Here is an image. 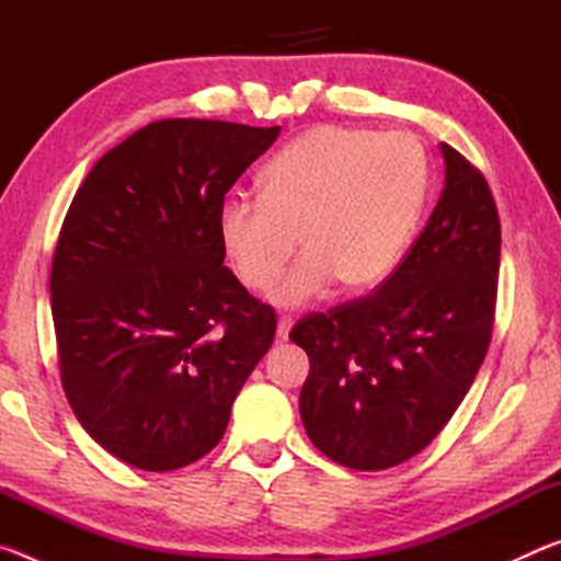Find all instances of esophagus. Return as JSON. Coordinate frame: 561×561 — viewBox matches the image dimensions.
Returning <instances> with one entry per match:
<instances>
[{
	"mask_svg": "<svg viewBox=\"0 0 561 561\" xmlns=\"http://www.w3.org/2000/svg\"><path fill=\"white\" fill-rule=\"evenodd\" d=\"M291 317H279V321H277V339L279 341H287L289 339V331H291Z\"/></svg>",
	"mask_w": 561,
	"mask_h": 561,
	"instance_id": "1",
	"label": "esophagus"
}]
</instances>
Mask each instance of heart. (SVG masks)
<instances>
[{
	"label": "heart",
	"mask_w": 561,
	"mask_h": 561,
	"mask_svg": "<svg viewBox=\"0 0 561 561\" xmlns=\"http://www.w3.org/2000/svg\"><path fill=\"white\" fill-rule=\"evenodd\" d=\"M425 185L428 168L413 138L317 126L264 165L260 197H227L217 234L250 291H267L299 242L304 254L272 299L301 307L334 282L344 291L383 282L415 230Z\"/></svg>",
	"instance_id": "obj_1"
}]
</instances>
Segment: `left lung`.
Listing matches in <instances>:
<instances>
[{
	"label": "left lung",
	"instance_id": "1",
	"mask_svg": "<svg viewBox=\"0 0 561 561\" xmlns=\"http://www.w3.org/2000/svg\"><path fill=\"white\" fill-rule=\"evenodd\" d=\"M445 185L425 230L376 294L309 314L289 339L309 356L299 413L309 440L354 470L421 453L485 360L500 272L488 180L440 144Z\"/></svg>",
	"mask_w": 561,
	"mask_h": 561
}]
</instances>
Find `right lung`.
Masks as SVG:
<instances>
[{
    "label": "right lung",
    "instance_id": "1",
    "mask_svg": "<svg viewBox=\"0 0 561 561\" xmlns=\"http://www.w3.org/2000/svg\"><path fill=\"white\" fill-rule=\"evenodd\" d=\"M279 126L168 118L111 148L51 264L66 398L101 448L148 472L201 460L277 319L225 267L217 213Z\"/></svg>",
    "mask_w": 561,
    "mask_h": 561
}]
</instances>
